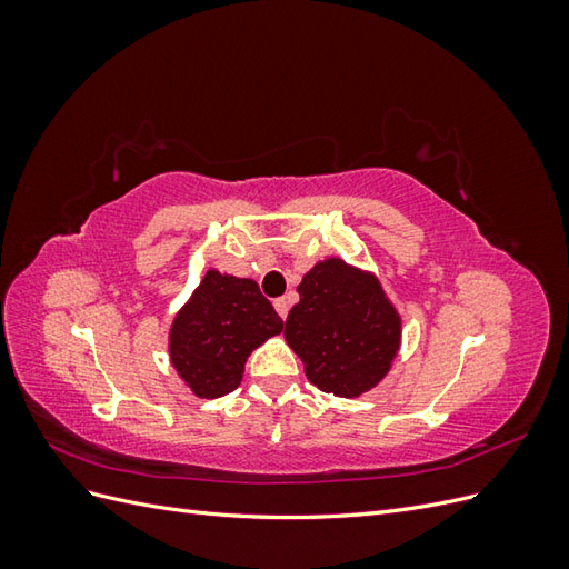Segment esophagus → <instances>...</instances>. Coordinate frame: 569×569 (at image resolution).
I'll use <instances>...</instances> for the list:
<instances>
[{
    "label": "esophagus",
    "mask_w": 569,
    "mask_h": 569,
    "mask_svg": "<svg viewBox=\"0 0 569 569\" xmlns=\"http://www.w3.org/2000/svg\"><path fill=\"white\" fill-rule=\"evenodd\" d=\"M289 303H291V299H289V297L274 299V311L280 313V318H282V320H284V318H287V313H289Z\"/></svg>",
    "instance_id": "34e87169"
}]
</instances>
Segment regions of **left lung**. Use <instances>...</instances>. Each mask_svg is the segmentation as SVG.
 I'll return each mask as SVG.
<instances>
[{
    "label": "left lung",
    "instance_id": "1",
    "mask_svg": "<svg viewBox=\"0 0 569 569\" xmlns=\"http://www.w3.org/2000/svg\"><path fill=\"white\" fill-rule=\"evenodd\" d=\"M284 339L308 382L358 399L380 385L401 347V316L372 272L325 258L303 274Z\"/></svg>",
    "mask_w": 569,
    "mask_h": 569
}]
</instances>
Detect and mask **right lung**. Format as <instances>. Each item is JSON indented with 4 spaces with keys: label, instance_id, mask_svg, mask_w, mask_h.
<instances>
[{
    "label": "right lung",
    "instance_id": "obj_1",
    "mask_svg": "<svg viewBox=\"0 0 569 569\" xmlns=\"http://www.w3.org/2000/svg\"><path fill=\"white\" fill-rule=\"evenodd\" d=\"M282 327L253 280L211 268L170 325V366L199 399H218L239 387L251 351Z\"/></svg>",
    "mask_w": 569,
    "mask_h": 569
}]
</instances>
